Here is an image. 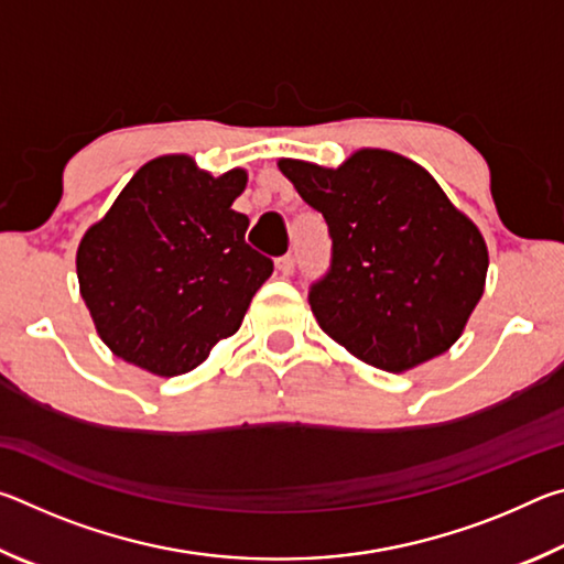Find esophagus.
<instances>
[{
	"label": "esophagus",
	"mask_w": 564,
	"mask_h": 564,
	"mask_svg": "<svg viewBox=\"0 0 564 564\" xmlns=\"http://www.w3.org/2000/svg\"><path fill=\"white\" fill-rule=\"evenodd\" d=\"M275 269H279V273H281V275H291V273H293V269H295L293 256H281V259L275 261Z\"/></svg>",
	"instance_id": "1"
}]
</instances>
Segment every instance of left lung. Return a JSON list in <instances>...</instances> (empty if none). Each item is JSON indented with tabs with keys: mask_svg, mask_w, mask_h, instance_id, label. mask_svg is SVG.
<instances>
[{
	"mask_svg": "<svg viewBox=\"0 0 564 564\" xmlns=\"http://www.w3.org/2000/svg\"><path fill=\"white\" fill-rule=\"evenodd\" d=\"M333 238L313 283L318 326L368 366L405 373L463 336L482 299L488 246L427 171L395 151L358 149L338 169L279 159Z\"/></svg>",
	"mask_w": 564,
	"mask_h": 564,
	"instance_id": "8db88e82",
	"label": "left lung"
}]
</instances>
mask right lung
Returning a JSON list of instances; mask_svg holds the SVG:
<instances>
[{
    "label": "right lung",
    "instance_id": "right-lung-1",
    "mask_svg": "<svg viewBox=\"0 0 564 564\" xmlns=\"http://www.w3.org/2000/svg\"><path fill=\"white\" fill-rule=\"evenodd\" d=\"M246 169L212 176L186 154L147 161L76 248L79 291L113 356L161 378L188 373L241 328L273 261L234 212Z\"/></svg>",
    "mask_w": 564,
    "mask_h": 564
}]
</instances>
